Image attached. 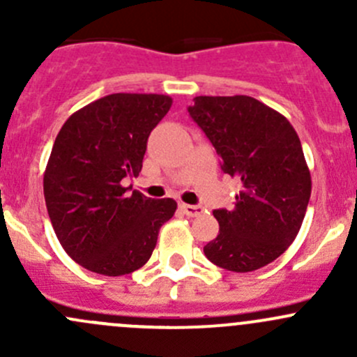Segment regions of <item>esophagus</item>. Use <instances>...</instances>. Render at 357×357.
<instances>
[{
  "mask_svg": "<svg viewBox=\"0 0 357 357\" xmlns=\"http://www.w3.org/2000/svg\"><path fill=\"white\" fill-rule=\"evenodd\" d=\"M181 211L185 212L188 218H197V215H200L202 212H204V208L200 207V205H190V204H181Z\"/></svg>",
  "mask_w": 357,
  "mask_h": 357,
  "instance_id": "34e87169",
  "label": "esophagus"
}]
</instances>
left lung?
Returning <instances> with one entry per match:
<instances>
[{"label":"left lung","mask_w":357,"mask_h":357,"mask_svg":"<svg viewBox=\"0 0 357 357\" xmlns=\"http://www.w3.org/2000/svg\"><path fill=\"white\" fill-rule=\"evenodd\" d=\"M188 112L222 171L242 183L235 207L214 211L219 233L205 257L228 271H255L290 247L304 221L311 172L301 139L287 117L252 96H197Z\"/></svg>","instance_id":"obj_1"}]
</instances>
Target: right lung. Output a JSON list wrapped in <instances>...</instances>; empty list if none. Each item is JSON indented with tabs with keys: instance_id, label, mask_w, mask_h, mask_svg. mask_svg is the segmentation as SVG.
<instances>
[{
	"instance_id": "obj_1",
	"label": "right lung",
	"mask_w": 357,
	"mask_h": 357,
	"mask_svg": "<svg viewBox=\"0 0 357 357\" xmlns=\"http://www.w3.org/2000/svg\"><path fill=\"white\" fill-rule=\"evenodd\" d=\"M172 105L167 95L114 93L74 112L60 129L43 179L60 245L82 268L105 276L136 271L152 255L172 199L128 193L146 142Z\"/></svg>"
}]
</instances>
